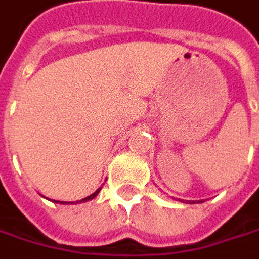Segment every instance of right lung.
Returning a JSON list of instances; mask_svg holds the SVG:
<instances>
[{
    "label": "right lung",
    "instance_id": "1",
    "mask_svg": "<svg viewBox=\"0 0 259 259\" xmlns=\"http://www.w3.org/2000/svg\"><path fill=\"white\" fill-rule=\"evenodd\" d=\"M99 192H101V188H99V189H98V191H96V192H94V194H91V195H90V197H85V198H83V200H80V203H82V201H87V200H91V198H94V197H96V195H98V194H99ZM59 203H65V201H59Z\"/></svg>",
    "mask_w": 259,
    "mask_h": 259
}]
</instances>
